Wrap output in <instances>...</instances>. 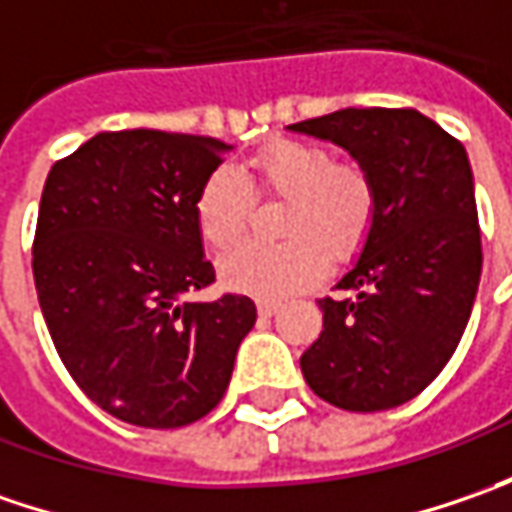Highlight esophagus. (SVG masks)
I'll use <instances>...</instances> for the list:
<instances>
[{
  "label": "esophagus",
  "mask_w": 512,
  "mask_h": 512,
  "mask_svg": "<svg viewBox=\"0 0 512 512\" xmlns=\"http://www.w3.org/2000/svg\"><path fill=\"white\" fill-rule=\"evenodd\" d=\"M256 310H259V313H262V316H276V313H279V310H282V305H279V302H256Z\"/></svg>",
  "instance_id": "34e87169"
}]
</instances>
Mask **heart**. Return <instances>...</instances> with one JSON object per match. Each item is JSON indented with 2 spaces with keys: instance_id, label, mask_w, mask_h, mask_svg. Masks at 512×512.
<instances>
[{
  "instance_id": "b5f03b06",
  "label": "heart",
  "mask_w": 512,
  "mask_h": 512,
  "mask_svg": "<svg viewBox=\"0 0 512 512\" xmlns=\"http://www.w3.org/2000/svg\"><path fill=\"white\" fill-rule=\"evenodd\" d=\"M285 199L279 245H242L219 262L230 290L256 299H285L325 276L330 259L347 262L367 242L376 222L373 176L310 142H279L259 153L245 176L213 170L196 196V233L207 247L227 250L247 233L253 196Z\"/></svg>"
}]
</instances>
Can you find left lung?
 Returning a JSON list of instances; mask_svg holds the SVG:
<instances>
[{
  "label": "left lung",
  "mask_w": 512,
  "mask_h": 512,
  "mask_svg": "<svg viewBox=\"0 0 512 512\" xmlns=\"http://www.w3.org/2000/svg\"><path fill=\"white\" fill-rule=\"evenodd\" d=\"M287 130L344 148L376 185V222L319 299V339L302 353L310 390L353 413L419 396L450 362L482 279V233L467 150L410 108H344Z\"/></svg>",
  "instance_id": "1"
}]
</instances>
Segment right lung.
<instances>
[{
    "label": "right lung",
    "instance_id": "obj_1",
    "mask_svg": "<svg viewBox=\"0 0 512 512\" xmlns=\"http://www.w3.org/2000/svg\"><path fill=\"white\" fill-rule=\"evenodd\" d=\"M230 145L165 130L96 133L39 202L33 282L56 353L105 413L185 427L222 402L256 305L190 302L216 273L193 205Z\"/></svg>",
    "mask_w": 512,
    "mask_h": 512
}]
</instances>
